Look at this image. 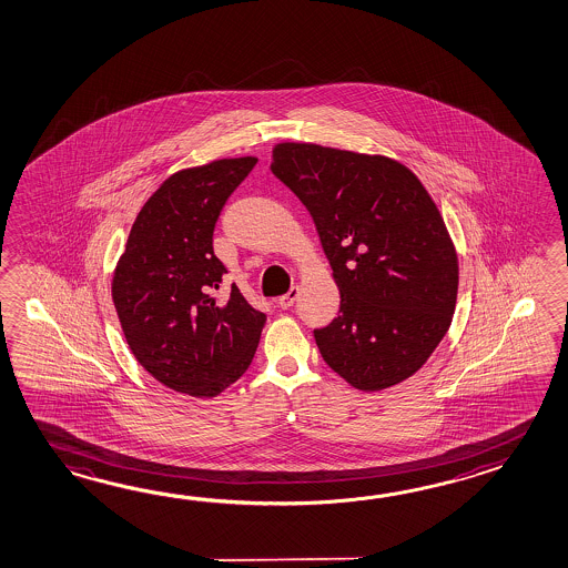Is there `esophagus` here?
<instances>
[{
	"label": "esophagus",
	"instance_id": "1",
	"mask_svg": "<svg viewBox=\"0 0 568 568\" xmlns=\"http://www.w3.org/2000/svg\"><path fill=\"white\" fill-rule=\"evenodd\" d=\"M297 297H300V287H291L285 295H281V297H278V307L287 310V307H291L293 303L297 302Z\"/></svg>",
	"mask_w": 568,
	"mask_h": 568
}]
</instances>
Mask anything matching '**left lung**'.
<instances>
[{"mask_svg": "<svg viewBox=\"0 0 568 568\" xmlns=\"http://www.w3.org/2000/svg\"><path fill=\"white\" fill-rule=\"evenodd\" d=\"M271 172L312 214L339 290L313 329L325 364L364 393L403 383L452 325L459 268L427 190L403 163L278 143Z\"/></svg>", "mask_w": 568, "mask_h": 568, "instance_id": "8db88e82", "label": "left lung"}]
</instances>
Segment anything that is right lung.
<instances>
[{"mask_svg":"<svg viewBox=\"0 0 568 568\" xmlns=\"http://www.w3.org/2000/svg\"><path fill=\"white\" fill-rule=\"evenodd\" d=\"M256 158L219 160L170 175L129 232L113 302L133 356L155 381L197 398L221 394L251 366L263 312L236 285L216 297L226 266L212 236Z\"/></svg>","mask_w":568,"mask_h":568,"instance_id":"1","label":"right lung"}]
</instances>
